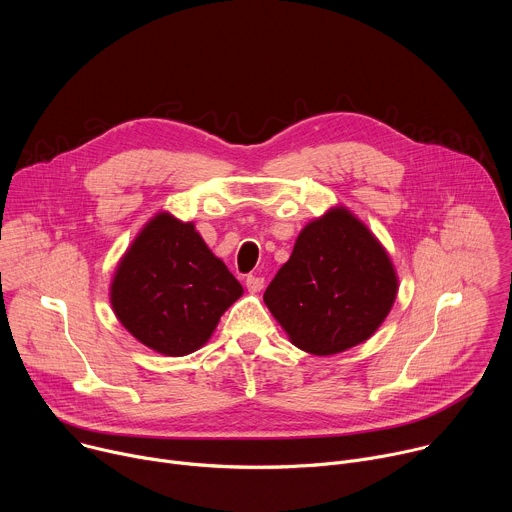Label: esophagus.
I'll return each mask as SVG.
<instances>
[{
    "label": "esophagus",
    "instance_id": "esophagus-1",
    "mask_svg": "<svg viewBox=\"0 0 512 512\" xmlns=\"http://www.w3.org/2000/svg\"><path fill=\"white\" fill-rule=\"evenodd\" d=\"M245 285H247V289L251 291V294H257V291H261L265 287V279L259 277V275H247Z\"/></svg>",
    "mask_w": 512,
    "mask_h": 512
}]
</instances>
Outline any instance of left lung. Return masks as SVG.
Masks as SVG:
<instances>
[{
  "instance_id": "left-lung-1",
  "label": "left lung",
  "mask_w": 512,
  "mask_h": 512,
  "mask_svg": "<svg viewBox=\"0 0 512 512\" xmlns=\"http://www.w3.org/2000/svg\"><path fill=\"white\" fill-rule=\"evenodd\" d=\"M395 296L387 251L346 208H334L300 233L263 300L291 342L328 356L371 338Z\"/></svg>"
}]
</instances>
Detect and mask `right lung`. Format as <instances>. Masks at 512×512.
<instances>
[{"label":"right lung","mask_w":512,"mask_h":512,"mask_svg":"<svg viewBox=\"0 0 512 512\" xmlns=\"http://www.w3.org/2000/svg\"><path fill=\"white\" fill-rule=\"evenodd\" d=\"M241 294V283L212 255L194 225L164 212L139 233L121 259L111 304L141 344L168 356H184L210 338Z\"/></svg>","instance_id":"1"}]
</instances>
